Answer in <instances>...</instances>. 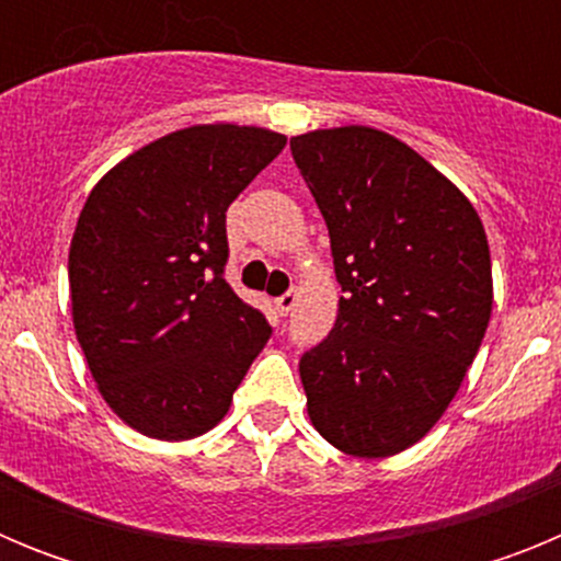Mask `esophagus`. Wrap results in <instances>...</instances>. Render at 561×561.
<instances>
[{"label":"esophagus","instance_id":"34e87169","mask_svg":"<svg viewBox=\"0 0 561 561\" xmlns=\"http://www.w3.org/2000/svg\"><path fill=\"white\" fill-rule=\"evenodd\" d=\"M295 304H297V291L295 289L284 291V295H280V297H275V309L280 311V314H289L291 306H295Z\"/></svg>","mask_w":561,"mask_h":561}]
</instances>
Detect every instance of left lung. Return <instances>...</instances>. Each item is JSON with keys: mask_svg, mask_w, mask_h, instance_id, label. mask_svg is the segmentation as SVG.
I'll return each mask as SVG.
<instances>
[{"mask_svg": "<svg viewBox=\"0 0 561 561\" xmlns=\"http://www.w3.org/2000/svg\"><path fill=\"white\" fill-rule=\"evenodd\" d=\"M323 213L340 314L300 356L311 424L356 458L413 447L458 393L492 317L480 216L424 157L385 131L291 137Z\"/></svg>", "mask_w": 561, "mask_h": 561, "instance_id": "left-lung-1", "label": "left lung"}]
</instances>
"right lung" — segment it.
Masks as SVG:
<instances>
[{"label":"right lung","instance_id":"obj_1","mask_svg":"<svg viewBox=\"0 0 561 561\" xmlns=\"http://www.w3.org/2000/svg\"><path fill=\"white\" fill-rule=\"evenodd\" d=\"M284 134L193 126L134 151L92 187L69 247L78 342L108 408L137 433L216 427L272 334L225 280L227 207Z\"/></svg>","mask_w":561,"mask_h":561}]
</instances>
